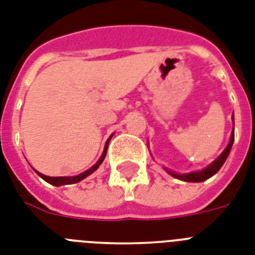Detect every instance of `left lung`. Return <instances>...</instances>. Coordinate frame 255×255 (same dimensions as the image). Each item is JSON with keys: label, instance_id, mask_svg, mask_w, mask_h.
I'll use <instances>...</instances> for the list:
<instances>
[{"label": "left lung", "instance_id": "1", "mask_svg": "<svg viewBox=\"0 0 255 255\" xmlns=\"http://www.w3.org/2000/svg\"><path fill=\"white\" fill-rule=\"evenodd\" d=\"M232 119H233V124H235V118L232 117ZM233 140H235V128H233V132H232V134H231V140H229L227 148L223 150V153H221L220 156L217 157L214 162L211 163V165H208V166H207L206 169H203V170L192 171V173H187V174H177V173H173V171L167 170V169H166V171L170 175H173L174 178H177V179H181V181H185V182L206 181V179H208V178H211L212 175L216 174L217 171L220 170V167L224 165L225 160H227L229 156V152H231L232 145H233Z\"/></svg>", "mask_w": 255, "mask_h": 255}]
</instances>
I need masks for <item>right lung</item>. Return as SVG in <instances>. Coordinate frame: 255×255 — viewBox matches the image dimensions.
<instances>
[{"label": "right lung", "instance_id": "add662e5", "mask_svg": "<svg viewBox=\"0 0 255 255\" xmlns=\"http://www.w3.org/2000/svg\"><path fill=\"white\" fill-rule=\"evenodd\" d=\"M113 137V134L110 136L109 140L106 141V145H105V149H103V153H102V156L99 157V160L97 161V163H95L94 166H92L89 170L84 171V173H81V174L78 175H74V177H48V175H44V174H41V173H39V171H36V174L39 175V177H41L43 179H44L45 182H48V183H51V185L53 186H64V185H72V183H77V182L82 181L84 178H86L88 175H90L92 173H94L97 169L99 167V165L103 162V160H105V157H106V153H107V146H109V141H110V138Z\"/></svg>", "mask_w": 255, "mask_h": 255}]
</instances>
